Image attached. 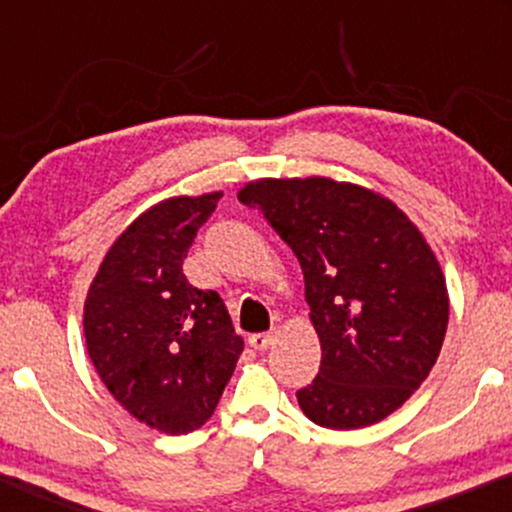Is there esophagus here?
<instances>
[{
    "label": "esophagus",
    "mask_w": 512,
    "mask_h": 512,
    "mask_svg": "<svg viewBox=\"0 0 512 512\" xmlns=\"http://www.w3.org/2000/svg\"><path fill=\"white\" fill-rule=\"evenodd\" d=\"M248 344L252 346L255 351H264L269 344H272V334L269 332H257V334H250L248 337Z\"/></svg>",
    "instance_id": "obj_1"
}]
</instances>
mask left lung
Here are the masks:
<instances>
[{
	"instance_id": "obj_1",
	"label": "left lung",
	"mask_w": 512,
	"mask_h": 512,
	"mask_svg": "<svg viewBox=\"0 0 512 512\" xmlns=\"http://www.w3.org/2000/svg\"><path fill=\"white\" fill-rule=\"evenodd\" d=\"M303 269L322 361L296 392L317 426L378 424L428 378L448 330L440 264L395 202L330 178H264L238 192Z\"/></svg>"
}]
</instances>
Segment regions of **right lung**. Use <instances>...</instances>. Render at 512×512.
<instances>
[{
  "mask_svg": "<svg viewBox=\"0 0 512 512\" xmlns=\"http://www.w3.org/2000/svg\"><path fill=\"white\" fill-rule=\"evenodd\" d=\"M219 199L170 197L146 209L103 257L84 303L86 349L110 395L168 436L207 424L243 354L219 293L182 274Z\"/></svg>",
  "mask_w": 512,
  "mask_h": 512,
  "instance_id": "obj_1",
  "label": "right lung"
}]
</instances>
